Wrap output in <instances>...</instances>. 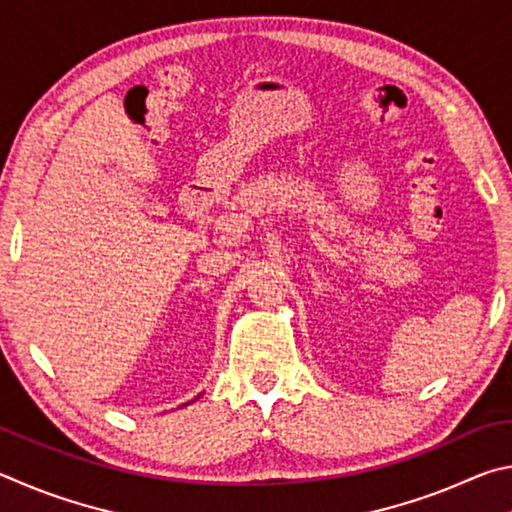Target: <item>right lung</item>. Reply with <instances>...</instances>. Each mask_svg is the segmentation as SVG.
<instances>
[{"mask_svg":"<svg viewBox=\"0 0 512 512\" xmlns=\"http://www.w3.org/2000/svg\"><path fill=\"white\" fill-rule=\"evenodd\" d=\"M192 402H194V400H192ZM187 404H189V402H187ZM187 404H183V406H187Z\"/></svg>","mask_w":512,"mask_h":512,"instance_id":"right-lung-1","label":"right lung"}]
</instances>
